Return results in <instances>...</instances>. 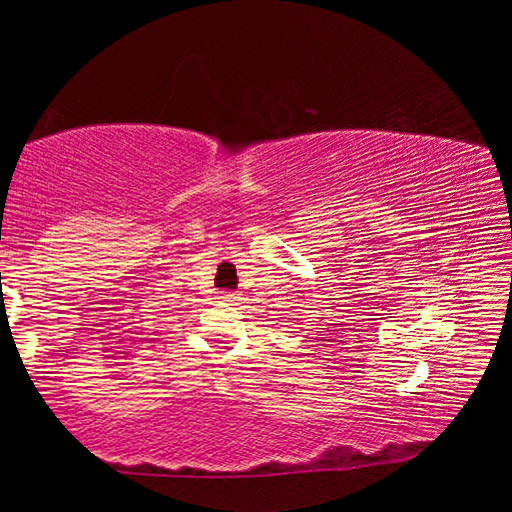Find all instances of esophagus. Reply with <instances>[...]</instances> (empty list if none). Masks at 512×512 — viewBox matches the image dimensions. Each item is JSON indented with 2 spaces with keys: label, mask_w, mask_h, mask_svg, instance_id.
Listing matches in <instances>:
<instances>
[{
  "label": "esophagus",
  "mask_w": 512,
  "mask_h": 512,
  "mask_svg": "<svg viewBox=\"0 0 512 512\" xmlns=\"http://www.w3.org/2000/svg\"><path fill=\"white\" fill-rule=\"evenodd\" d=\"M223 300L230 302V305H237L241 298H239V293H223Z\"/></svg>",
  "instance_id": "1"
}]
</instances>
